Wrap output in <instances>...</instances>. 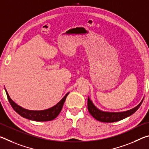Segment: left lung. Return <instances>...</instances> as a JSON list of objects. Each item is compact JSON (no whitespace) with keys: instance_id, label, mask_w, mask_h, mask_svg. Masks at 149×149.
I'll return each mask as SVG.
<instances>
[{"instance_id":"1","label":"left lung","mask_w":149,"mask_h":149,"mask_svg":"<svg viewBox=\"0 0 149 149\" xmlns=\"http://www.w3.org/2000/svg\"><path fill=\"white\" fill-rule=\"evenodd\" d=\"M143 100H141V102L139 104L137 107L133 108V109L130 110L125 111L122 112H104L98 109V108L93 104L91 100L88 97L87 100V108L89 113L92 116L95 118L96 120L102 122H115L118 121L122 120L124 118H127L130 116L132 115L133 113H135L138 110V108L140 107V106L142 104Z\"/></svg>"}]
</instances>
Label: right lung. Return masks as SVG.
Instances as JSON below:
<instances>
[{"label":"right lung","mask_w":149,"mask_h":149,"mask_svg":"<svg viewBox=\"0 0 149 149\" xmlns=\"http://www.w3.org/2000/svg\"><path fill=\"white\" fill-rule=\"evenodd\" d=\"M5 91H6V93L10 104L12 107L13 108V109L16 111L17 114H19L22 117L27 118V119L30 120L37 121V122H47V121H51L55 119L60 114V111H61L63 107V105H64L65 99H66L68 95L69 94V93H68L67 94L64 96V98H63L58 103H57L56 105L54 106V107H52L47 110L37 111L29 110L19 107V105L16 104V103L10 99V97L8 93L7 92L6 89H5Z\"/></svg>","instance_id":"1"}]
</instances>
